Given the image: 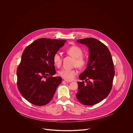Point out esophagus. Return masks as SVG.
<instances>
[{"label": "esophagus", "instance_id": "esophagus-1", "mask_svg": "<svg viewBox=\"0 0 133 133\" xmlns=\"http://www.w3.org/2000/svg\"><path fill=\"white\" fill-rule=\"evenodd\" d=\"M64 81H65L66 82H67V83H70V82H72V81H71V80H67V79H65Z\"/></svg>", "mask_w": 133, "mask_h": 133}]
</instances>
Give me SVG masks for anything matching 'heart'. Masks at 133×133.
Returning <instances> with one entry per match:
<instances>
[{
    "label": "heart",
    "mask_w": 133,
    "mask_h": 133,
    "mask_svg": "<svg viewBox=\"0 0 133 133\" xmlns=\"http://www.w3.org/2000/svg\"><path fill=\"white\" fill-rule=\"evenodd\" d=\"M67 52L72 57L75 58L74 66H77L79 68L84 67L86 64V60L82 56L83 51L82 49L77 46H72L67 49ZM53 62L56 67H60L62 63V56L59 52H56L53 56ZM58 75L65 79H72L77 74V71L75 69H62L58 71Z\"/></svg>",
    "instance_id": "heart-1"
}]
</instances>
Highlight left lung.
<instances>
[{
  "instance_id": "left-lung-1",
  "label": "left lung",
  "mask_w": 133,
  "mask_h": 133,
  "mask_svg": "<svg viewBox=\"0 0 133 133\" xmlns=\"http://www.w3.org/2000/svg\"><path fill=\"white\" fill-rule=\"evenodd\" d=\"M77 42L88 48L89 60L86 69L79 76L78 91L76 95L85 105L96 104L107 97L112 88L115 75L111 54L106 45L93 38Z\"/></svg>"
}]
</instances>
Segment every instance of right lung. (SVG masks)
Instances as JSON below:
<instances>
[{
    "label": "right lung",
    "instance_id": "right-lung-1",
    "mask_svg": "<svg viewBox=\"0 0 133 133\" xmlns=\"http://www.w3.org/2000/svg\"><path fill=\"white\" fill-rule=\"evenodd\" d=\"M66 41L39 38L24 50L17 70V87L22 95L36 106L47 104L61 83L56 73L53 62L54 54Z\"/></svg>",
    "mask_w": 133,
    "mask_h": 133
}]
</instances>
